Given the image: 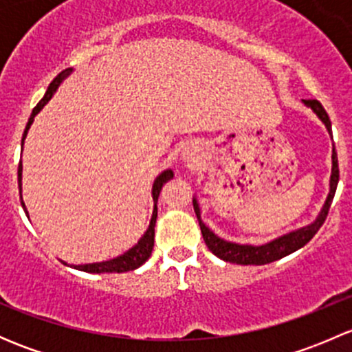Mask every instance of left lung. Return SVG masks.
<instances>
[{
    "instance_id": "obj_1",
    "label": "left lung",
    "mask_w": 352,
    "mask_h": 352,
    "mask_svg": "<svg viewBox=\"0 0 352 352\" xmlns=\"http://www.w3.org/2000/svg\"><path fill=\"white\" fill-rule=\"evenodd\" d=\"M308 109H311V112L322 120V124L325 126L327 133L332 138V124L325 112V109L322 107V104L318 100H301ZM337 184H339V165H337V151L336 146L332 143V170H330V180H329V194L325 197L324 206H322L320 212L317 214V218L314 219L308 225L301 226V228L291 230V232L285 233L281 236H276L271 242L262 243V245H250V243H235L228 242V240L221 239V236L216 235L201 218V208H199L197 196L192 197L194 211H196L199 226H201L202 239H204L206 245H208L209 250L219 257L225 262H232V264H240V265H264L269 262L279 261V258L286 257V255L293 254L298 248L305 247L311 239L315 236V233L320 230V226L324 225L325 218H327V212L330 204H332L333 194H336Z\"/></svg>"
}]
</instances>
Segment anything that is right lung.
Masks as SVG:
<instances>
[{
	"label": "right lung",
	"instance_id": "obj_1",
	"mask_svg": "<svg viewBox=\"0 0 352 352\" xmlns=\"http://www.w3.org/2000/svg\"><path fill=\"white\" fill-rule=\"evenodd\" d=\"M73 67H67V69L61 71V73L58 74V76L54 78V80L51 81V85L47 87V90H45L44 97H42V100L38 102L37 105H35V109L32 110L30 117H28V122L27 126H25V131H23V136H22V150H23V143H25V138H27V133L28 129H30L32 122H34V117L37 116L38 112H41L42 109H44V105L47 104L49 100H51L52 97H54V94L58 91V88L61 87L63 81L66 80L67 76H69L71 73H73ZM22 170H23V165L22 162H20L19 165V187H20V199H22V208L25 211V214H27L28 218V211H27V206H25L23 202V197H22ZM170 179H173V172L172 168H166L163 170L162 173H160L158 177L155 179L153 182V189H151V197H153V214H151V219H150V226H148V230L144 232V235L141 236L140 242L134 245L133 248H129L127 252H124L122 255H119V257H113L110 258V261H104V262H94V264H80V265H71L73 269H78V271H83V272H90V274H104V272H129V271H134V269L141 267V265L144 264V262L150 258L151 252H153V243H155V225H156V214H158V208H156V202H158V196H160V190H162L163 184L168 182ZM63 264L67 265V262L63 261Z\"/></svg>",
	"mask_w": 352,
	"mask_h": 352
}]
</instances>
